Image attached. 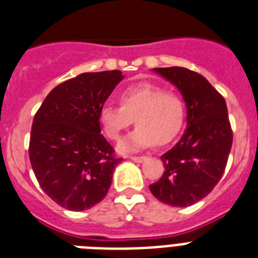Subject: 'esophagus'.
Instances as JSON below:
<instances>
[{"label": "esophagus", "mask_w": 258, "mask_h": 258, "mask_svg": "<svg viewBox=\"0 0 258 258\" xmlns=\"http://www.w3.org/2000/svg\"><path fill=\"white\" fill-rule=\"evenodd\" d=\"M130 159L134 162H138V163H141V162L146 161V157H130Z\"/></svg>", "instance_id": "esophagus-1"}]
</instances>
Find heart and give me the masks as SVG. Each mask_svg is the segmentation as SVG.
<instances>
[{"instance_id":"1","label":"heart","mask_w":258,"mask_h":258,"mask_svg":"<svg viewBox=\"0 0 258 258\" xmlns=\"http://www.w3.org/2000/svg\"><path fill=\"white\" fill-rule=\"evenodd\" d=\"M120 105L104 104L99 111V123L109 141L117 142L135 119L138 125L121 151H134L157 145H167L183 127L186 107L174 91L149 82L124 88L119 95Z\"/></svg>"}]
</instances>
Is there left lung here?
<instances>
[{"label":"left lung","instance_id":"1","mask_svg":"<svg viewBox=\"0 0 258 258\" xmlns=\"http://www.w3.org/2000/svg\"><path fill=\"white\" fill-rule=\"evenodd\" d=\"M176 86L187 107V128L162 155L163 175L150 184L163 204L186 208L208 196L224 175L233 131L224 96L202 75L182 67L155 68Z\"/></svg>","mask_w":258,"mask_h":258}]
</instances>
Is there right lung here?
I'll return each mask as SVG.
<instances>
[{
	"label": "right lung",
	"instance_id": "obj_1",
	"mask_svg": "<svg viewBox=\"0 0 258 258\" xmlns=\"http://www.w3.org/2000/svg\"><path fill=\"white\" fill-rule=\"evenodd\" d=\"M121 79L120 71L79 75L54 87L34 115L30 165L46 196L68 210L99 204L123 159L99 123V111Z\"/></svg>",
	"mask_w": 258,
	"mask_h": 258
}]
</instances>
